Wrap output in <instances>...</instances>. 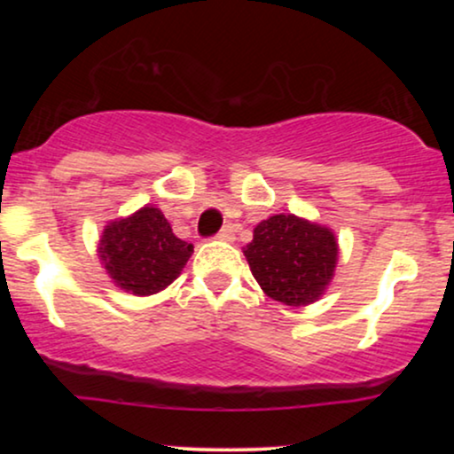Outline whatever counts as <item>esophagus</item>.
Returning <instances> with one entry per match:
<instances>
[{
  "label": "esophagus",
  "instance_id": "obj_1",
  "mask_svg": "<svg viewBox=\"0 0 454 454\" xmlns=\"http://www.w3.org/2000/svg\"><path fill=\"white\" fill-rule=\"evenodd\" d=\"M217 239H220V241H232V239H234V228L231 226V223H226V226H223L222 231L217 232Z\"/></svg>",
  "mask_w": 454,
  "mask_h": 454
}]
</instances>
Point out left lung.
<instances>
[{"label":"left lung","instance_id":"8db88e82","mask_svg":"<svg viewBox=\"0 0 454 454\" xmlns=\"http://www.w3.org/2000/svg\"><path fill=\"white\" fill-rule=\"evenodd\" d=\"M243 254L264 294L301 307L325 294L340 247L331 228L279 213L254 228V241Z\"/></svg>","mask_w":454,"mask_h":454}]
</instances>
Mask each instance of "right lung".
Returning a JSON list of instances; mask_svg holds the SVG:
<instances>
[{"instance_id":"right-lung-1","label":"right lung","mask_w":454,"mask_h":454,"mask_svg":"<svg viewBox=\"0 0 454 454\" xmlns=\"http://www.w3.org/2000/svg\"><path fill=\"white\" fill-rule=\"evenodd\" d=\"M194 245L175 237L164 213L143 207L126 220L104 228L100 260L111 279L126 293L149 296L179 278Z\"/></svg>"}]
</instances>
